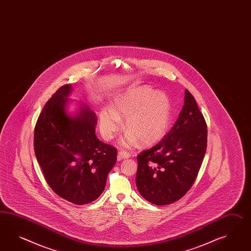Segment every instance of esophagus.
<instances>
[{
	"label": "esophagus",
	"instance_id": "1",
	"mask_svg": "<svg viewBox=\"0 0 251 251\" xmlns=\"http://www.w3.org/2000/svg\"><path fill=\"white\" fill-rule=\"evenodd\" d=\"M130 157V153L124 151H121L118 153V159H128Z\"/></svg>",
	"mask_w": 251,
	"mask_h": 251
}]
</instances>
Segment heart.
I'll return each instance as SVG.
<instances>
[{
	"label": "heart",
	"mask_w": 251,
	"mask_h": 251,
	"mask_svg": "<svg viewBox=\"0 0 251 251\" xmlns=\"http://www.w3.org/2000/svg\"><path fill=\"white\" fill-rule=\"evenodd\" d=\"M171 100L165 92H154L149 86L130 89L112 100L110 109L100 112V128L104 139L110 141L123 126L128 130L124 146L141 141L144 145L161 140L170 126Z\"/></svg>",
	"instance_id": "b5f03b06"
}]
</instances>
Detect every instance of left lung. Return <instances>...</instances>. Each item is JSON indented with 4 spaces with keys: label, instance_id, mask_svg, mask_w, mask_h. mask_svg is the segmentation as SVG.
Instances as JSON below:
<instances>
[{
    "label": "left lung",
    "instance_id": "left-lung-1",
    "mask_svg": "<svg viewBox=\"0 0 251 251\" xmlns=\"http://www.w3.org/2000/svg\"><path fill=\"white\" fill-rule=\"evenodd\" d=\"M207 136L205 119L186 90L182 110L171 130L158 144L137 156L136 185L141 195L157 206L181 199L197 178Z\"/></svg>",
    "mask_w": 251,
    "mask_h": 251
}]
</instances>
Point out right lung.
<instances>
[{
  "label": "right lung",
  "mask_w": 251,
  "mask_h": 251,
  "mask_svg": "<svg viewBox=\"0 0 251 251\" xmlns=\"http://www.w3.org/2000/svg\"><path fill=\"white\" fill-rule=\"evenodd\" d=\"M72 85L65 84L44 105L34 128V152L47 183L76 205L98 199L117 161V150L95 134L96 114L82 105L75 116L65 107Z\"/></svg>",
  "instance_id": "right-lung-1"
}]
</instances>
